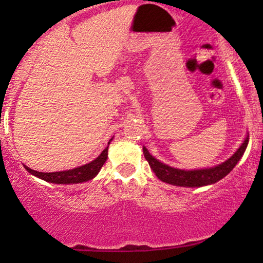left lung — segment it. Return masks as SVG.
<instances>
[{"label":"left lung","instance_id":"1","mask_svg":"<svg viewBox=\"0 0 263 263\" xmlns=\"http://www.w3.org/2000/svg\"><path fill=\"white\" fill-rule=\"evenodd\" d=\"M247 143H249V137H246V140L241 144L240 148L235 152V155L231 158H229L228 161L221 163V164L216 165V167L209 168V170L208 168L198 171L176 170V168H172L170 165L163 164V163L157 161L155 157L149 155L146 147H143V155L151 168H152V171L155 172L156 176L162 182L173 184V185L192 186L193 188V186H203L208 185V184H214L222 179L225 176H228L245 153Z\"/></svg>","mask_w":263,"mask_h":263}]
</instances>
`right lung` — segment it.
Masks as SVG:
<instances>
[{"label":"right lung","mask_w":263,"mask_h":263,"mask_svg":"<svg viewBox=\"0 0 263 263\" xmlns=\"http://www.w3.org/2000/svg\"><path fill=\"white\" fill-rule=\"evenodd\" d=\"M111 141V140H110ZM107 148L106 147L101 152V155L96 159H93L92 162L87 163L85 165H81L79 168H74L70 171H64V172H53V173H43V172H37L33 171L31 168L26 167L25 168L29 173L33 176L41 178V179L45 180V182L49 183H55V184H74V183H83L87 182V180L92 179L96 174L99 173V171L101 170V167L104 165V163L107 159Z\"/></svg>","instance_id":"add662e5"}]
</instances>
